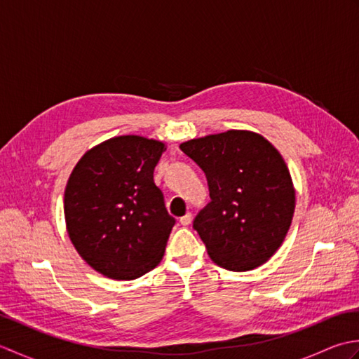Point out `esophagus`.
<instances>
[{
    "instance_id": "obj_1",
    "label": "esophagus",
    "mask_w": 359,
    "mask_h": 359,
    "mask_svg": "<svg viewBox=\"0 0 359 359\" xmlns=\"http://www.w3.org/2000/svg\"><path fill=\"white\" fill-rule=\"evenodd\" d=\"M191 220H193V216H191V212H187L185 216H182L180 217V224L184 225V226H187V225H189L191 224Z\"/></svg>"
}]
</instances>
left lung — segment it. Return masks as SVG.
Instances as JSON below:
<instances>
[{
    "label": "left lung",
    "instance_id": "8db88e82",
    "mask_svg": "<svg viewBox=\"0 0 359 359\" xmlns=\"http://www.w3.org/2000/svg\"><path fill=\"white\" fill-rule=\"evenodd\" d=\"M207 175L211 202L196 216L212 262L248 271L276 253L294 212V188L279 151L251 131H231L180 144Z\"/></svg>",
    "mask_w": 359,
    "mask_h": 359
}]
</instances>
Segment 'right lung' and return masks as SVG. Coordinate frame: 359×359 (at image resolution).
Segmentation results:
<instances>
[{"instance_id": "right-lung-1", "label": "right lung", "mask_w": 359, "mask_h": 359, "mask_svg": "<svg viewBox=\"0 0 359 359\" xmlns=\"http://www.w3.org/2000/svg\"><path fill=\"white\" fill-rule=\"evenodd\" d=\"M165 143L120 135L89 149L65 191L67 234L103 276L131 280L162 261L175 224L154 184Z\"/></svg>"}]
</instances>
